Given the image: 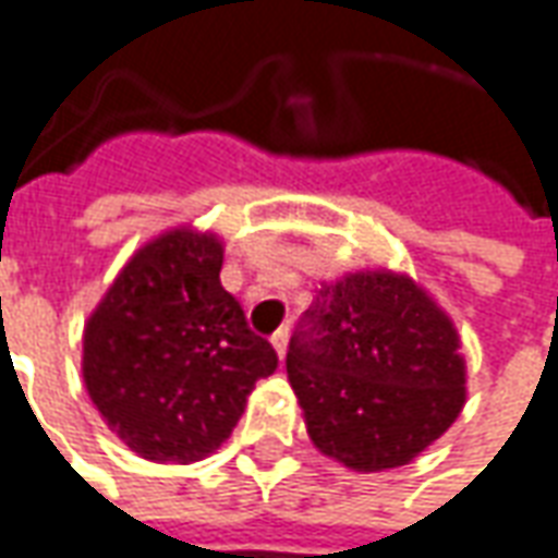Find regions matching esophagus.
<instances>
[{"mask_svg":"<svg viewBox=\"0 0 558 558\" xmlns=\"http://www.w3.org/2000/svg\"><path fill=\"white\" fill-rule=\"evenodd\" d=\"M271 344H275V351H278V357H287V344H290V327H280L275 336H271Z\"/></svg>","mask_w":558,"mask_h":558,"instance_id":"esophagus-1","label":"esophagus"}]
</instances>
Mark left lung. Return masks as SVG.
I'll list each match as a JSON object with an SVG mask.
<instances>
[{"mask_svg":"<svg viewBox=\"0 0 558 558\" xmlns=\"http://www.w3.org/2000/svg\"><path fill=\"white\" fill-rule=\"evenodd\" d=\"M458 348L446 311L407 275L320 283L287 351L311 442L363 473L409 464L464 407Z\"/></svg>","mask_w":558,"mask_h":558,"instance_id":"8db88e82","label":"left lung"}]
</instances>
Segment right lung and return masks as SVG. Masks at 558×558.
<instances>
[{
    "label": "right lung",
    "mask_w": 558,
    "mask_h": 558,
    "mask_svg": "<svg viewBox=\"0 0 558 558\" xmlns=\"http://www.w3.org/2000/svg\"><path fill=\"white\" fill-rule=\"evenodd\" d=\"M219 268L216 234L165 231L136 250L85 324L90 403L146 461L192 464L216 452L250 390L278 369Z\"/></svg>",
    "instance_id": "right-lung-1"
}]
</instances>
